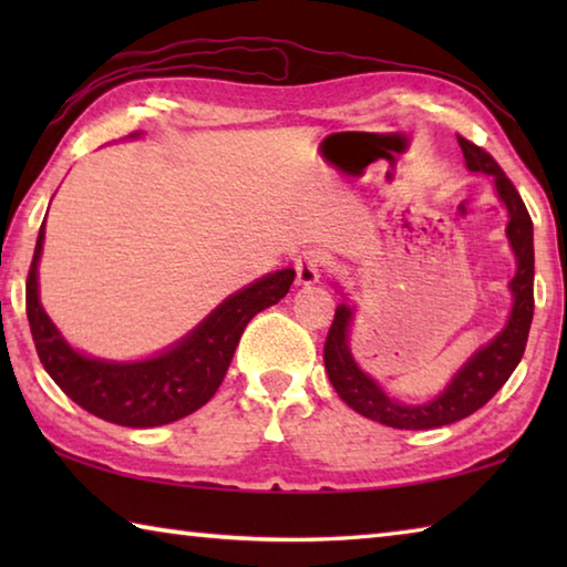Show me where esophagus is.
<instances>
[{
  "mask_svg": "<svg viewBox=\"0 0 567 567\" xmlns=\"http://www.w3.org/2000/svg\"><path fill=\"white\" fill-rule=\"evenodd\" d=\"M324 265H328V257L318 252V249H307L295 260V282L302 287L315 285L320 280Z\"/></svg>",
  "mask_w": 567,
  "mask_h": 567,
  "instance_id": "obj_1",
  "label": "esophagus"
}]
</instances>
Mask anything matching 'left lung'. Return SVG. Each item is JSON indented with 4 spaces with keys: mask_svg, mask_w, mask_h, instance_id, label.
I'll return each mask as SVG.
<instances>
[{
    "mask_svg": "<svg viewBox=\"0 0 567 567\" xmlns=\"http://www.w3.org/2000/svg\"><path fill=\"white\" fill-rule=\"evenodd\" d=\"M460 150L465 155V165L470 172H483L495 182L497 197L507 207L511 223L505 227V235L511 239L515 252L517 270L511 280L513 310L505 328L483 348L470 354V360L460 368L450 385L422 405H408L390 398L368 372L360 370L350 352V328L354 318V307L348 302L338 305L334 310L332 328L324 340V370L332 388L348 405L360 412L362 417L382 422L388 427L398 430H433L450 425L467 415H473L501 390L507 378L513 375L517 362L523 360L527 332L533 322V277H535V252H533V219L527 215L525 203L517 195L513 182L505 177L501 165L487 155L485 150L475 147L465 137H457Z\"/></svg>",
    "mask_w": 567,
    "mask_h": 567,
    "instance_id": "left-lung-1",
    "label": "left lung"
}]
</instances>
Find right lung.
<instances>
[{
	"instance_id": "add662e5",
	"label": "right lung",
	"mask_w": 567,
	"mask_h": 567,
	"mask_svg": "<svg viewBox=\"0 0 567 567\" xmlns=\"http://www.w3.org/2000/svg\"><path fill=\"white\" fill-rule=\"evenodd\" d=\"M130 137H140V132ZM42 245L44 225L27 275V320L37 354L66 398L94 417L124 427L167 425L203 408L223 385L247 322L280 302L295 280L292 267L265 275L229 295L195 330L155 358L117 362L74 350L44 312L37 280Z\"/></svg>"
}]
</instances>
